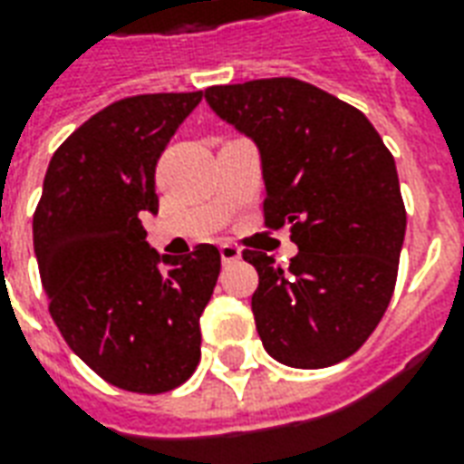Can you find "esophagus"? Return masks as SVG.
I'll list each match as a JSON object with an SVG mask.
<instances>
[{
	"label": "esophagus",
	"instance_id": "34e87169",
	"mask_svg": "<svg viewBox=\"0 0 464 464\" xmlns=\"http://www.w3.org/2000/svg\"><path fill=\"white\" fill-rule=\"evenodd\" d=\"M241 258V248L238 246H233V243H223L221 246V261L223 263H233Z\"/></svg>",
	"mask_w": 464,
	"mask_h": 464
}]
</instances>
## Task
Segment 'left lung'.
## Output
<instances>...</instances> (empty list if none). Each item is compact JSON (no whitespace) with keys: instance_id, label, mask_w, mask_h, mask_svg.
Masks as SVG:
<instances>
[{"instance_id":"left-lung-1","label":"left lung","mask_w":464,"mask_h":464,"mask_svg":"<svg viewBox=\"0 0 464 464\" xmlns=\"http://www.w3.org/2000/svg\"><path fill=\"white\" fill-rule=\"evenodd\" d=\"M216 116L261 153L268 228L291 226L288 268L243 251L258 271L251 308L263 348L283 365L350 358L388 308L405 241L392 153L355 106L301 79L206 89Z\"/></svg>"}]
</instances>
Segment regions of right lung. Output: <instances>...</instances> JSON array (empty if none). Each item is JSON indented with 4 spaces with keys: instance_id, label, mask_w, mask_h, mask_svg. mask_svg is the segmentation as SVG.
Wrapping results in <instances>:
<instances>
[{
    "instance_id": "right-lung-1",
    "label": "right lung",
    "mask_w": 464,
    "mask_h": 464,
    "mask_svg": "<svg viewBox=\"0 0 464 464\" xmlns=\"http://www.w3.org/2000/svg\"><path fill=\"white\" fill-rule=\"evenodd\" d=\"M203 99L141 94L84 121L52 156L34 211V253L49 313L96 375L129 392H169L201 360V313L221 273L211 243L188 256L149 246L156 161Z\"/></svg>"
}]
</instances>
